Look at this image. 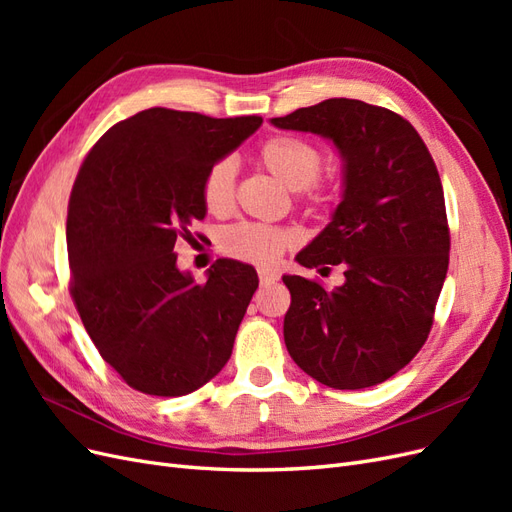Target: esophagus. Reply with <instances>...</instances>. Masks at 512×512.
I'll list each match as a JSON object with an SVG mask.
<instances>
[{
  "instance_id": "1",
  "label": "esophagus",
  "mask_w": 512,
  "mask_h": 512,
  "mask_svg": "<svg viewBox=\"0 0 512 512\" xmlns=\"http://www.w3.org/2000/svg\"><path fill=\"white\" fill-rule=\"evenodd\" d=\"M258 277H260L262 286H269V284H275L277 280H280V275H277L275 271H269V269H258Z\"/></svg>"
}]
</instances>
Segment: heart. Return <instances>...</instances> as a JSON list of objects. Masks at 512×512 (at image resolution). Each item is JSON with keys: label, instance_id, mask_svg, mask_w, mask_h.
<instances>
[{"label": "heart", "instance_id": "b5f03b06", "mask_svg": "<svg viewBox=\"0 0 512 512\" xmlns=\"http://www.w3.org/2000/svg\"><path fill=\"white\" fill-rule=\"evenodd\" d=\"M258 164L271 177L280 181L286 190L301 192L312 190L322 168L320 151L297 136H273L258 149ZM237 168L230 158L218 160L203 181V203L209 213L224 215L232 207L235 198ZM292 243V235L282 228L262 224H237L228 228L220 245L228 256L260 267L275 265L286 247Z\"/></svg>", "mask_w": 512, "mask_h": 512}]
</instances>
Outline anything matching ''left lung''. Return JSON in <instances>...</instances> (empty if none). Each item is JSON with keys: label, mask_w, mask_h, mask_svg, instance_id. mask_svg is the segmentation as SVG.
I'll return each mask as SVG.
<instances>
[{"label": "left lung", "mask_w": 512, "mask_h": 512, "mask_svg": "<svg viewBox=\"0 0 512 512\" xmlns=\"http://www.w3.org/2000/svg\"><path fill=\"white\" fill-rule=\"evenodd\" d=\"M271 123L327 138L344 162L342 200L297 260L342 265L346 282L324 290L282 277L292 297L286 348L331 389L380 384L423 348L446 280L451 237L438 168L404 117L361 100L331 98Z\"/></svg>", "instance_id": "1"}]
</instances>
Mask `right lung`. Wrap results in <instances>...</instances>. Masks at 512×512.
<instances>
[{"label": "right lung", "instance_id": "1", "mask_svg": "<svg viewBox=\"0 0 512 512\" xmlns=\"http://www.w3.org/2000/svg\"><path fill=\"white\" fill-rule=\"evenodd\" d=\"M260 123L147 108L115 123L79 170L66 226L70 292L100 356L136 391L188 395L230 359L258 275L220 258L196 284L179 271L175 243L207 215L209 168Z\"/></svg>", "mask_w": 512, "mask_h": 512}]
</instances>
